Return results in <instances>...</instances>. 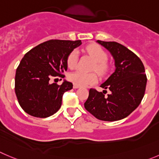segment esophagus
<instances>
[{"label": "esophagus", "mask_w": 159, "mask_h": 159, "mask_svg": "<svg viewBox=\"0 0 159 159\" xmlns=\"http://www.w3.org/2000/svg\"><path fill=\"white\" fill-rule=\"evenodd\" d=\"M79 87H80V86L76 85V84H73V88L74 89H77V88H79Z\"/></svg>", "instance_id": "34e87169"}]
</instances>
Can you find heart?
I'll use <instances>...</instances> for the list:
<instances>
[{"label": "heart", "instance_id": "heart-1", "mask_svg": "<svg viewBox=\"0 0 159 159\" xmlns=\"http://www.w3.org/2000/svg\"><path fill=\"white\" fill-rule=\"evenodd\" d=\"M85 51L96 61V67H95L96 70L99 72H103L106 69L105 61L107 58V54L105 51L98 44L88 45L86 47ZM77 62H78V51L76 50H73L69 53L68 56L67 65L70 69H73L76 66ZM69 79L74 84L80 87L91 85L98 81V76L93 72L87 73L79 70L72 72L69 75Z\"/></svg>", "mask_w": 159, "mask_h": 159}]
</instances>
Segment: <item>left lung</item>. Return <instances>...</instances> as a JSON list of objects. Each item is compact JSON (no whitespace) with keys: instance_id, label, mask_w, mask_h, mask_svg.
<instances>
[{"instance_id":"left-lung-1","label":"left lung","mask_w":159,"mask_h":159,"mask_svg":"<svg viewBox=\"0 0 159 159\" xmlns=\"http://www.w3.org/2000/svg\"><path fill=\"white\" fill-rule=\"evenodd\" d=\"M97 42L111 53L116 69L101 85L111 93L105 97L107 90L102 93L90 89L84 107L100 120H120L132 113L144 96L147 84L144 66L141 60L123 45L113 41Z\"/></svg>"}]
</instances>
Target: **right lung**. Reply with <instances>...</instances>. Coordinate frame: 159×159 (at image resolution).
<instances>
[{
	"label": "right lung",
	"mask_w": 159,
	"mask_h": 159,
	"mask_svg": "<svg viewBox=\"0 0 159 159\" xmlns=\"http://www.w3.org/2000/svg\"><path fill=\"white\" fill-rule=\"evenodd\" d=\"M81 43V40H50L24 55L16 69L15 91L21 108L27 114L47 118L59 110L63 94L73 85L66 80L58 85L50 80L64 78L68 56Z\"/></svg>",
	"instance_id": "right-lung-1"
}]
</instances>
